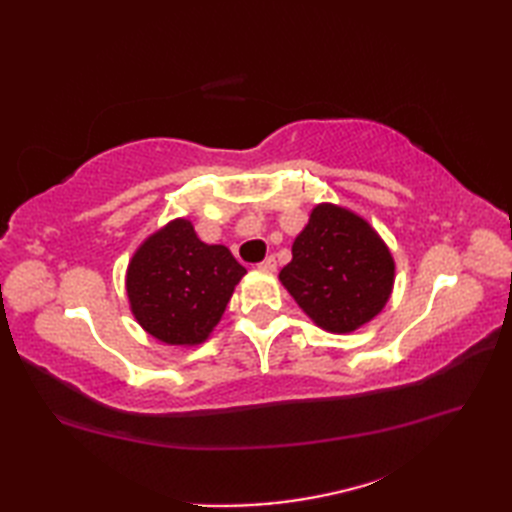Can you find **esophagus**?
<instances>
[{
	"instance_id": "obj_1",
	"label": "esophagus",
	"mask_w": 512,
	"mask_h": 512,
	"mask_svg": "<svg viewBox=\"0 0 512 512\" xmlns=\"http://www.w3.org/2000/svg\"><path fill=\"white\" fill-rule=\"evenodd\" d=\"M259 268H262L264 273H275V270H277V259H275L273 255H270V257L264 259L262 264H259Z\"/></svg>"
}]
</instances>
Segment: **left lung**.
<instances>
[{
    "label": "left lung",
    "instance_id": "8db88e82",
    "mask_svg": "<svg viewBox=\"0 0 512 512\" xmlns=\"http://www.w3.org/2000/svg\"><path fill=\"white\" fill-rule=\"evenodd\" d=\"M394 273L387 244L361 215L317 204L279 279L319 328L347 334L385 308Z\"/></svg>",
    "mask_w": 512,
    "mask_h": 512
}]
</instances>
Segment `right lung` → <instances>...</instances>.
Instances as JSON below:
<instances>
[{
    "mask_svg": "<svg viewBox=\"0 0 512 512\" xmlns=\"http://www.w3.org/2000/svg\"><path fill=\"white\" fill-rule=\"evenodd\" d=\"M246 268L222 244H204L189 220L149 235L127 266V297L136 321L167 345L209 339Z\"/></svg>",
    "mask_w": 512,
    "mask_h": 512,
    "instance_id": "add662e5",
    "label": "right lung"
}]
</instances>
